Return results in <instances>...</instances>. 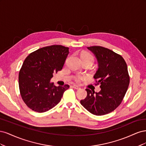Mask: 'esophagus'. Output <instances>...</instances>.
Returning a JSON list of instances; mask_svg holds the SVG:
<instances>
[{
  "label": "esophagus",
  "instance_id": "34e87169",
  "mask_svg": "<svg viewBox=\"0 0 146 146\" xmlns=\"http://www.w3.org/2000/svg\"><path fill=\"white\" fill-rule=\"evenodd\" d=\"M72 88H74V89H75V90H79V89H80V87H78V86H77L76 85H73Z\"/></svg>",
  "mask_w": 146,
  "mask_h": 146
}]
</instances>
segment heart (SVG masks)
<instances>
[{"mask_svg":"<svg viewBox=\"0 0 146 146\" xmlns=\"http://www.w3.org/2000/svg\"><path fill=\"white\" fill-rule=\"evenodd\" d=\"M82 57H85V58H87L90 60H91L92 61H94V57L91 54H90V53L88 52H83L82 54ZM85 77L84 76H78L76 78H75V81H76L77 83H80L83 80H84L85 79Z\"/></svg>","mask_w":146,"mask_h":146,"instance_id":"heart-1","label":"heart"}]
</instances>
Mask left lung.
Listing matches in <instances>:
<instances>
[{
  "mask_svg": "<svg viewBox=\"0 0 146 146\" xmlns=\"http://www.w3.org/2000/svg\"><path fill=\"white\" fill-rule=\"evenodd\" d=\"M94 54L98 69L94 76L99 92L86 89V98L80 103L88 111L102 116L114 111L121 104L130 83L127 66L122 56L102 46L87 47Z\"/></svg>",
  "mask_w": 146,
  "mask_h": 146,
  "instance_id": "obj_1",
  "label": "left lung"
}]
</instances>
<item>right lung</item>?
<instances>
[{
  "mask_svg": "<svg viewBox=\"0 0 146 146\" xmlns=\"http://www.w3.org/2000/svg\"><path fill=\"white\" fill-rule=\"evenodd\" d=\"M69 53V47L52 45L31 53L25 59L19 73V87L22 99L33 111L43 113L54 108L69 88L50 82L53 74L62 69Z\"/></svg>",
  "mask_w": 146,
  "mask_h": 146,
  "instance_id": "add662e5",
  "label": "right lung"
}]
</instances>
